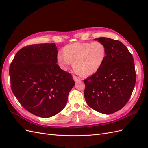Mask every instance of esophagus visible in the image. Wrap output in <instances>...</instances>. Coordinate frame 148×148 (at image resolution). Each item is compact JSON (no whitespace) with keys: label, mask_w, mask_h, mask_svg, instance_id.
Wrapping results in <instances>:
<instances>
[{"label":"esophagus","mask_w":148,"mask_h":148,"mask_svg":"<svg viewBox=\"0 0 148 148\" xmlns=\"http://www.w3.org/2000/svg\"><path fill=\"white\" fill-rule=\"evenodd\" d=\"M73 79H74V81L75 82H79L80 79L79 77H76V76H73Z\"/></svg>","instance_id":"esophagus-1"}]
</instances>
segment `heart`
Listing matches in <instances>:
<instances>
[{
  "mask_svg": "<svg viewBox=\"0 0 148 148\" xmlns=\"http://www.w3.org/2000/svg\"><path fill=\"white\" fill-rule=\"evenodd\" d=\"M63 52L57 57L61 69L66 70L72 62L76 72L84 76L96 73L106 57V49L101 42L70 44L64 47Z\"/></svg>",
  "mask_w": 148,
  "mask_h": 148,
  "instance_id": "1",
  "label": "heart"
}]
</instances>
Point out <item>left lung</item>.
Wrapping results in <instances>:
<instances>
[{
    "instance_id": "obj_1",
    "label": "left lung",
    "mask_w": 148,
    "mask_h": 148,
    "mask_svg": "<svg viewBox=\"0 0 148 148\" xmlns=\"http://www.w3.org/2000/svg\"><path fill=\"white\" fill-rule=\"evenodd\" d=\"M104 44L106 57L96 73L84 79V95L88 105L100 113L110 114L125 106L136 83L133 57L118 40L95 39Z\"/></svg>"
}]
</instances>
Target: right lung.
<instances>
[{
  "label": "right lung",
  "mask_w": 148,
  "mask_h": 148,
  "mask_svg": "<svg viewBox=\"0 0 148 148\" xmlns=\"http://www.w3.org/2000/svg\"><path fill=\"white\" fill-rule=\"evenodd\" d=\"M55 43L21 48L10 65L13 93L24 108L38 117L48 118L63 109L75 85L71 75L57 63Z\"/></svg>",
  "instance_id": "1"
}]
</instances>
